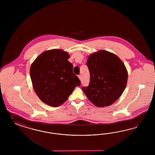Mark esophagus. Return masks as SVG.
<instances>
[{
  "label": "esophagus",
  "instance_id": "1",
  "mask_svg": "<svg viewBox=\"0 0 155 155\" xmlns=\"http://www.w3.org/2000/svg\"><path fill=\"white\" fill-rule=\"evenodd\" d=\"M78 78H79V79L80 80H81L82 79V76H81V75H78Z\"/></svg>",
  "mask_w": 155,
  "mask_h": 155
}]
</instances>
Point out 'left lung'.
<instances>
[{"instance_id": "1", "label": "left lung", "mask_w": 155, "mask_h": 155, "mask_svg": "<svg viewBox=\"0 0 155 155\" xmlns=\"http://www.w3.org/2000/svg\"><path fill=\"white\" fill-rule=\"evenodd\" d=\"M89 84L83 87L86 97L96 106L103 107L114 103L127 84L128 73L124 64L112 53L101 50L87 59Z\"/></svg>"}]
</instances>
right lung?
<instances>
[{"label":"right lung","instance_id":"right-lung-1","mask_svg":"<svg viewBox=\"0 0 155 155\" xmlns=\"http://www.w3.org/2000/svg\"><path fill=\"white\" fill-rule=\"evenodd\" d=\"M67 52L52 49L42 53L33 62L30 76L38 98L44 103L58 107L68 99L76 86L78 77L73 73V65Z\"/></svg>","mask_w":155,"mask_h":155}]
</instances>
